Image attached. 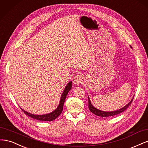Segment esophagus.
I'll return each instance as SVG.
<instances>
[{"label":"esophagus","mask_w":148,"mask_h":148,"mask_svg":"<svg viewBox=\"0 0 148 148\" xmlns=\"http://www.w3.org/2000/svg\"><path fill=\"white\" fill-rule=\"evenodd\" d=\"M82 81V76L80 75V74H77L76 75L73 79V83L75 85H78Z\"/></svg>","instance_id":"34e87169"}]
</instances>
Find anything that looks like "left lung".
<instances>
[{"mask_svg": "<svg viewBox=\"0 0 148 148\" xmlns=\"http://www.w3.org/2000/svg\"><path fill=\"white\" fill-rule=\"evenodd\" d=\"M133 98H134V96L133 97V99L131 100V101L129 102V103H128V104H127L125 107H122V109H120L117 110L112 111V112H104V111H102V110H100L99 109L95 108V107L91 104L90 99H89V96H88V107H89V110L92 113H93L94 114H95V115H96L97 116H99V117H111V116L118 115V114H119L120 113L123 112L124 110H126L128 107V106L130 105L132 102L133 101Z\"/></svg>", "mask_w": 148, "mask_h": 148, "instance_id": "obj_1", "label": "left lung"}]
</instances>
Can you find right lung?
Instances as JSON below:
<instances>
[{"label": "right lung", "instance_id": "right-lung-1", "mask_svg": "<svg viewBox=\"0 0 148 148\" xmlns=\"http://www.w3.org/2000/svg\"><path fill=\"white\" fill-rule=\"evenodd\" d=\"M71 87H72V82H70L68 84H67V85L65 86V88L64 89L63 93L62 94L60 103L59 106H58L57 108L51 113H49L48 114H44V115H34V114L27 112H26L21 108L20 109L22 110V111H23V112L25 114H26L27 115H28L29 117L33 118L34 119L38 120H41V121H52L53 120H55L56 119H57L62 113V110H63V107H64V104L65 100V98L66 97L67 94L69 93V92L71 89Z\"/></svg>", "mask_w": 148, "mask_h": 148}]
</instances>
